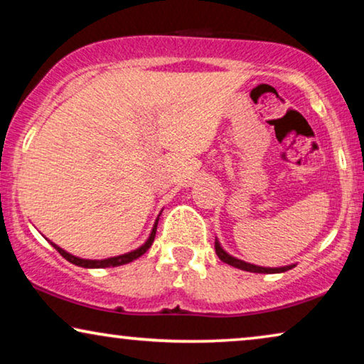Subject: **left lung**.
Segmentation results:
<instances>
[{"label": "left lung", "instance_id": "obj_1", "mask_svg": "<svg viewBox=\"0 0 364 364\" xmlns=\"http://www.w3.org/2000/svg\"><path fill=\"white\" fill-rule=\"evenodd\" d=\"M215 252H217V257L220 258L223 263H228V265L238 268V270H245V272H252V273H283L287 270H291V268L296 267V263H291V265H285V267H258V265H253V263H248V262H243L240 258H235L232 257L230 253H227L223 250L220 242H218V238H215Z\"/></svg>", "mask_w": 364, "mask_h": 364}]
</instances>
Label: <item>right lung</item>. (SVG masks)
Instances as JSON below:
<instances>
[{
	"label": "right lung",
	"mask_w": 364,
	"mask_h": 364,
	"mask_svg": "<svg viewBox=\"0 0 364 364\" xmlns=\"http://www.w3.org/2000/svg\"><path fill=\"white\" fill-rule=\"evenodd\" d=\"M159 217H161V213H159L156 222H154V227L151 230V235H149V238L146 242L142 243L141 247L136 248V250L132 252H127V253H122V255H117V257H109V258H102V260H91V258H81V257H76L73 255V253H69L64 250V248H61L59 245H56V243L48 240L51 245L56 248V250L61 253V255L66 258L68 262H71L73 265H77V267H82V268H109V267H121V265H126V263H131L136 260V258H139L141 255H144L149 248H151L154 238H156V232H157V223H159Z\"/></svg>",
	"instance_id": "1"
}]
</instances>
